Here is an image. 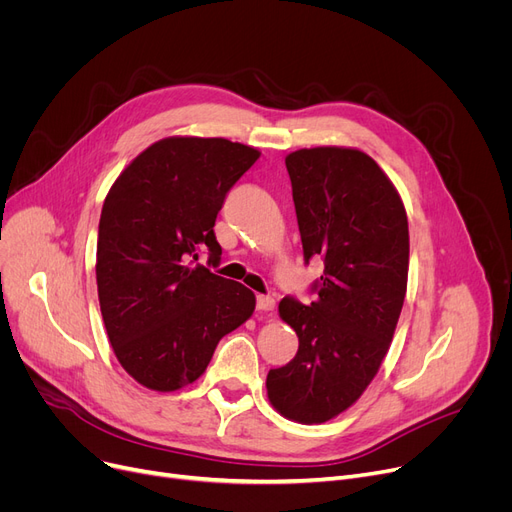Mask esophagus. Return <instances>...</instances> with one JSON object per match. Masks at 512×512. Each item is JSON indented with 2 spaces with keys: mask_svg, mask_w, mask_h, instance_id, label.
I'll return each instance as SVG.
<instances>
[{
  "mask_svg": "<svg viewBox=\"0 0 512 512\" xmlns=\"http://www.w3.org/2000/svg\"><path fill=\"white\" fill-rule=\"evenodd\" d=\"M276 301L272 297H265V294H259L257 297V309L259 311H274Z\"/></svg>",
  "mask_w": 512,
  "mask_h": 512,
  "instance_id": "1",
  "label": "esophagus"
}]
</instances>
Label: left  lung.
Masks as SVG:
<instances>
[{
	"label": "left lung",
	"instance_id": "obj_1",
	"mask_svg": "<svg viewBox=\"0 0 512 512\" xmlns=\"http://www.w3.org/2000/svg\"><path fill=\"white\" fill-rule=\"evenodd\" d=\"M305 261L324 257L315 301H280L299 336L290 363L267 373V398L286 419L324 423L353 407L378 373L405 303L409 222L375 161L351 147L286 155Z\"/></svg>",
	"mask_w": 512,
	"mask_h": 512
}]
</instances>
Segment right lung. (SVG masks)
<instances>
[{"instance_id":"obj_1","label":"right lung","mask_w":512,"mask_h":512,"mask_svg":"<svg viewBox=\"0 0 512 512\" xmlns=\"http://www.w3.org/2000/svg\"><path fill=\"white\" fill-rule=\"evenodd\" d=\"M259 151L228 139L168 137L134 157L105 197L97 292L107 338L130 378L157 392L199 380L215 346L255 311V294L195 263L222 255L215 218Z\"/></svg>"}]
</instances>
